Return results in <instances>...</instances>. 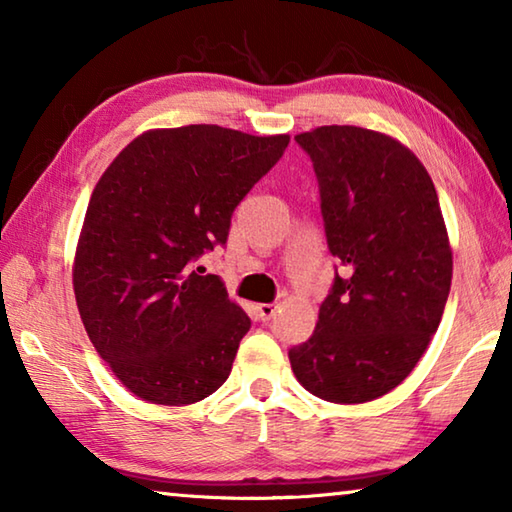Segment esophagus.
<instances>
[{
	"label": "esophagus",
	"mask_w": 512,
	"mask_h": 512,
	"mask_svg": "<svg viewBox=\"0 0 512 512\" xmlns=\"http://www.w3.org/2000/svg\"><path fill=\"white\" fill-rule=\"evenodd\" d=\"M277 311V305H273V302H262V305H257V316L262 320H271L275 316Z\"/></svg>",
	"instance_id": "34e87169"
}]
</instances>
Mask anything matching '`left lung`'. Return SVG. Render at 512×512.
I'll return each instance as SVG.
<instances>
[{"mask_svg": "<svg viewBox=\"0 0 512 512\" xmlns=\"http://www.w3.org/2000/svg\"><path fill=\"white\" fill-rule=\"evenodd\" d=\"M314 162L334 284L314 334L289 350L293 375L320 400L361 404L409 377L452 287L438 194L393 137L359 126L296 135Z\"/></svg>", "mask_w": 512, "mask_h": 512, "instance_id": "obj_1", "label": "left lung"}]
</instances>
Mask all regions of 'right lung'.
<instances>
[{
  "label": "right lung",
  "mask_w": 512,
  "mask_h": 512,
  "mask_svg": "<svg viewBox=\"0 0 512 512\" xmlns=\"http://www.w3.org/2000/svg\"><path fill=\"white\" fill-rule=\"evenodd\" d=\"M289 135L214 124L146 131L94 187L74 257V296L94 350L133 395L164 406L223 386L250 318L198 266L225 246L235 207Z\"/></svg>",
  "instance_id": "right-lung-1"
}]
</instances>
